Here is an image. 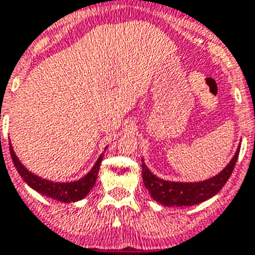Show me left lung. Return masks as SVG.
Wrapping results in <instances>:
<instances>
[{"instance_id":"obj_1","label":"left lung","mask_w":255,"mask_h":255,"mask_svg":"<svg viewBox=\"0 0 255 255\" xmlns=\"http://www.w3.org/2000/svg\"><path fill=\"white\" fill-rule=\"evenodd\" d=\"M240 146L236 153L219 174L207 180L197 183H180V181H168L159 179L150 172L146 164L142 163V180L144 185L150 193L154 201L159 202L163 206H192L209 200L224 187V184L230 179L235 164L239 158ZM144 162V159H142Z\"/></svg>"}]
</instances>
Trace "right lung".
<instances>
[{
	"instance_id": "1",
	"label": "right lung",
	"mask_w": 255,
	"mask_h": 255,
	"mask_svg": "<svg viewBox=\"0 0 255 255\" xmlns=\"http://www.w3.org/2000/svg\"><path fill=\"white\" fill-rule=\"evenodd\" d=\"M10 154H11V159L14 162V166L19 175L23 177V180L28 184L29 187L37 190L38 193L44 194L46 197H50L53 200L61 201V202H75V201L83 200L87 196L91 189L95 187L96 180H97V174L101 166L102 157L104 154L100 155L95 166L92 167V170L85 175L84 177H81L80 180L71 181V183H54V181L46 180V179H41L37 175L29 172L27 168L20 163V160L15 155L12 146L10 144Z\"/></svg>"
}]
</instances>
